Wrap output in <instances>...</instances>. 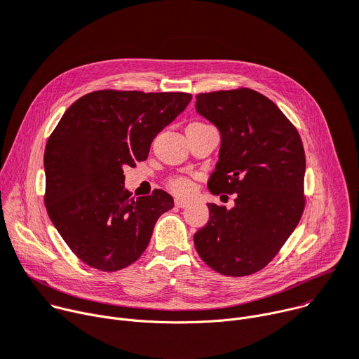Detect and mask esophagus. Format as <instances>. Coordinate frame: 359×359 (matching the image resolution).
<instances>
[{
	"mask_svg": "<svg viewBox=\"0 0 359 359\" xmlns=\"http://www.w3.org/2000/svg\"><path fill=\"white\" fill-rule=\"evenodd\" d=\"M175 205H176L177 208H186V206L189 205V202H187V201H183V199H179V198H177V199L175 201Z\"/></svg>",
	"mask_w": 359,
	"mask_h": 359,
	"instance_id": "obj_1",
	"label": "esophagus"
}]
</instances>
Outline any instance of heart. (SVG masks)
Listing matches in <instances>:
<instances>
[{
    "label": "heart",
    "mask_w": 359,
    "mask_h": 359,
    "mask_svg": "<svg viewBox=\"0 0 359 359\" xmlns=\"http://www.w3.org/2000/svg\"><path fill=\"white\" fill-rule=\"evenodd\" d=\"M167 187H169L175 195L182 196V198L192 195L194 189H195L194 182L190 180V179H187V177H184V176H173V177H170L169 180H167Z\"/></svg>",
    "instance_id": "b5f03b06"
}]
</instances>
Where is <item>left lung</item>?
<instances>
[{"label": "left lung", "mask_w": 359, "mask_h": 359, "mask_svg": "<svg viewBox=\"0 0 359 359\" xmlns=\"http://www.w3.org/2000/svg\"><path fill=\"white\" fill-rule=\"evenodd\" d=\"M195 107L221 131L208 187L213 195L236 194L232 209L208 203L209 221L195 233V248L219 274H254L278 254L303 215L302 138L271 100L250 88L198 93Z\"/></svg>", "instance_id": "left-lung-1"}]
</instances>
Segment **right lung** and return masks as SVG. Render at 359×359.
Wrapping results in <instances>:
<instances>
[{
	"instance_id": "right-lung-1",
	"label": "right lung",
	"mask_w": 359,
	"mask_h": 359,
	"mask_svg": "<svg viewBox=\"0 0 359 359\" xmlns=\"http://www.w3.org/2000/svg\"><path fill=\"white\" fill-rule=\"evenodd\" d=\"M184 92L102 89L72 104L47 140L44 205L81 261L118 271L147 248L160 215L175 206L161 189L133 198L124 167L149 157L154 137L187 107Z\"/></svg>"
}]
</instances>
